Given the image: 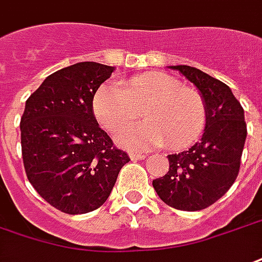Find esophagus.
Wrapping results in <instances>:
<instances>
[{
  "label": "esophagus",
  "instance_id": "1",
  "mask_svg": "<svg viewBox=\"0 0 262 262\" xmlns=\"http://www.w3.org/2000/svg\"><path fill=\"white\" fill-rule=\"evenodd\" d=\"M130 158L133 161L144 160V158H146V156H144V154H137V152H130Z\"/></svg>",
  "mask_w": 262,
  "mask_h": 262
}]
</instances>
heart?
<instances>
[{"label":"heart","instance_id":"1","mask_svg":"<svg viewBox=\"0 0 262 262\" xmlns=\"http://www.w3.org/2000/svg\"><path fill=\"white\" fill-rule=\"evenodd\" d=\"M145 110L147 124L125 129ZM93 112L100 125L114 133L122 147L146 150L169 144L185 148L194 143L205 127L207 106L194 89L180 84L175 77L150 72L127 80L123 87L104 84L93 97Z\"/></svg>","mask_w":262,"mask_h":262}]
</instances>
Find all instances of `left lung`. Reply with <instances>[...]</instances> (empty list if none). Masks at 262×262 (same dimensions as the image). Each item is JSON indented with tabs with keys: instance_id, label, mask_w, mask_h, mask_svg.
I'll return each mask as SVG.
<instances>
[{
	"instance_id": "obj_1",
	"label": "left lung",
	"mask_w": 262,
	"mask_h": 262,
	"mask_svg": "<svg viewBox=\"0 0 262 262\" xmlns=\"http://www.w3.org/2000/svg\"><path fill=\"white\" fill-rule=\"evenodd\" d=\"M179 71L201 93L207 122L201 141L187 151L168 156L169 170L152 180L160 199L180 211L204 210L233 185L240 169L247 126L245 110L225 83L187 65Z\"/></svg>"
}]
</instances>
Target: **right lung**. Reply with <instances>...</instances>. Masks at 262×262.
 Listing matches in <instances>:
<instances>
[{
  "label": "right lung",
  "mask_w": 262,
  "mask_h": 262,
  "mask_svg": "<svg viewBox=\"0 0 262 262\" xmlns=\"http://www.w3.org/2000/svg\"><path fill=\"white\" fill-rule=\"evenodd\" d=\"M114 68L79 62L57 71L29 97L20 118L29 182L65 214L100 208L130 158L116 148L93 114V97Z\"/></svg>",
  "instance_id": "1"
}]
</instances>
